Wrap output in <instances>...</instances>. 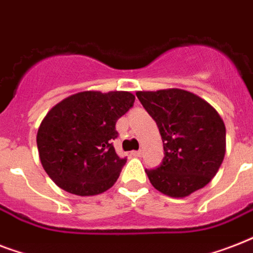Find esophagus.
I'll return each mask as SVG.
<instances>
[{
	"mask_svg": "<svg viewBox=\"0 0 253 253\" xmlns=\"http://www.w3.org/2000/svg\"><path fill=\"white\" fill-rule=\"evenodd\" d=\"M131 155H132L134 158H140V156H142V151H132Z\"/></svg>",
	"mask_w": 253,
	"mask_h": 253,
	"instance_id": "obj_1",
	"label": "esophagus"
}]
</instances>
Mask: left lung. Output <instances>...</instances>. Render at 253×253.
Here are the masks:
<instances>
[{
    "label": "left lung",
    "mask_w": 253,
    "mask_h": 253,
    "mask_svg": "<svg viewBox=\"0 0 253 253\" xmlns=\"http://www.w3.org/2000/svg\"><path fill=\"white\" fill-rule=\"evenodd\" d=\"M154 118L164 146V159L146 169L151 184L173 198L192 194L211 181L226 154V127L205 99L182 89L138 91Z\"/></svg>",
    "instance_id": "left-lung-1"
}]
</instances>
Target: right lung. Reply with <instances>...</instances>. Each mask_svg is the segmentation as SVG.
<instances>
[{
	"label": "right lung",
	"instance_id": "add662e5",
	"mask_svg": "<svg viewBox=\"0 0 253 253\" xmlns=\"http://www.w3.org/2000/svg\"><path fill=\"white\" fill-rule=\"evenodd\" d=\"M130 91H80L63 99L42 121L37 135L39 159L51 180L76 196L106 192L127 159L113 146L115 123L134 105Z\"/></svg>",
	"mask_w": 253,
	"mask_h": 253
}]
</instances>
